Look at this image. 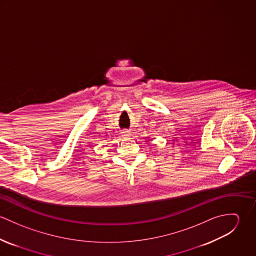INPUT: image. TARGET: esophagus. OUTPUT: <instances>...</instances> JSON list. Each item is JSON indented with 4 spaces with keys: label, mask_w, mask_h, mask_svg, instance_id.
Returning <instances> with one entry per match:
<instances>
[{
    "label": "esophagus",
    "mask_w": 256,
    "mask_h": 256,
    "mask_svg": "<svg viewBox=\"0 0 256 256\" xmlns=\"http://www.w3.org/2000/svg\"><path fill=\"white\" fill-rule=\"evenodd\" d=\"M121 133H122V135H123L124 137H129V136H131V132H130L129 130H123Z\"/></svg>",
    "instance_id": "esophagus-1"
}]
</instances>
